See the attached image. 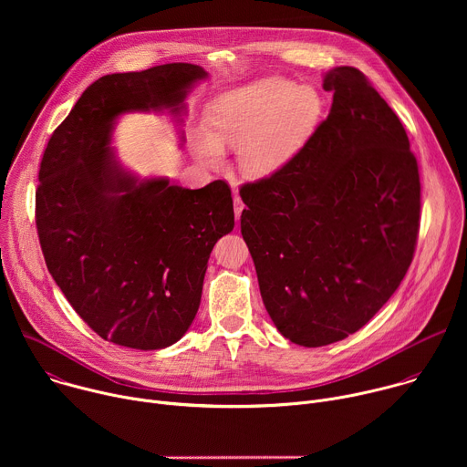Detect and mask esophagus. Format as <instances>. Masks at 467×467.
I'll return each mask as SVG.
<instances>
[{"instance_id": "obj_1", "label": "esophagus", "mask_w": 467, "mask_h": 467, "mask_svg": "<svg viewBox=\"0 0 467 467\" xmlns=\"http://www.w3.org/2000/svg\"><path fill=\"white\" fill-rule=\"evenodd\" d=\"M242 213H244V203H242V199H240L238 195H234V218H236V222H240Z\"/></svg>"}]
</instances>
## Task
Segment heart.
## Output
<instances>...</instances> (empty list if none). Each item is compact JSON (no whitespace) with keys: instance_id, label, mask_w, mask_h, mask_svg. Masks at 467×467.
Returning <instances> with one entry per match:
<instances>
[{"instance_id":"b5f03b06","label":"heart","mask_w":467,"mask_h":467,"mask_svg":"<svg viewBox=\"0 0 467 467\" xmlns=\"http://www.w3.org/2000/svg\"><path fill=\"white\" fill-rule=\"evenodd\" d=\"M321 98L310 87L285 79H262L222 94L197 127L192 148L207 166L225 159V146H238V168L265 177L283 168L308 140L321 116Z\"/></svg>"}]
</instances>
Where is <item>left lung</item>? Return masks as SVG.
Wrapping results in <instances>:
<instances>
[{
	"label": "left lung",
	"instance_id": "obj_1",
	"mask_svg": "<svg viewBox=\"0 0 467 467\" xmlns=\"http://www.w3.org/2000/svg\"><path fill=\"white\" fill-rule=\"evenodd\" d=\"M332 105L305 146L240 188L260 296L281 335L340 342L393 296L414 258L421 184L407 130L366 76L323 79Z\"/></svg>",
	"mask_w": 467,
	"mask_h": 467
}]
</instances>
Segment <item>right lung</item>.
<instances>
[{
    "instance_id": "right-lung-1",
    "label": "right lung",
    "mask_w": 467,
    "mask_h": 467,
    "mask_svg": "<svg viewBox=\"0 0 467 467\" xmlns=\"http://www.w3.org/2000/svg\"><path fill=\"white\" fill-rule=\"evenodd\" d=\"M197 64L171 62L92 83L53 130L36 188V231L57 286L103 340L153 351L177 340L202 301L207 262L234 227L231 188L140 181L110 151L130 110L179 116Z\"/></svg>"
}]
</instances>
